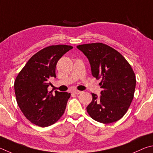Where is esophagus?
<instances>
[{"mask_svg":"<svg viewBox=\"0 0 153 153\" xmlns=\"http://www.w3.org/2000/svg\"><path fill=\"white\" fill-rule=\"evenodd\" d=\"M72 92H73L74 94H76V95H79L80 93H82V91H78V90H74Z\"/></svg>","mask_w":153,"mask_h":153,"instance_id":"esophagus-1","label":"esophagus"}]
</instances>
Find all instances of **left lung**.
<instances>
[{
    "mask_svg": "<svg viewBox=\"0 0 153 153\" xmlns=\"http://www.w3.org/2000/svg\"><path fill=\"white\" fill-rule=\"evenodd\" d=\"M76 48L89 60L93 76L101 80V96L91 93L92 101L87 107L88 114L103 124L121 119L134 94L136 81L132 67L121 53L102 43L79 45Z\"/></svg>",
    "mask_w": 153,
    "mask_h": 153,
    "instance_id": "8db88e82",
    "label": "left lung"
}]
</instances>
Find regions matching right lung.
Listing matches in <instances>:
<instances>
[{
    "mask_svg": "<svg viewBox=\"0 0 153 153\" xmlns=\"http://www.w3.org/2000/svg\"><path fill=\"white\" fill-rule=\"evenodd\" d=\"M67 45H50L39 51L17 75L14 87L19 107L26 118L40 127L54 124L65 111L71 93L48 91L50 79L56 77V66L64 53L72 49Z\"/></svg>",
    "mask_w": 153,
    "mask_h": 153,
    "instance_id": "1",
    "label": "right lung"
}]
</instances>
